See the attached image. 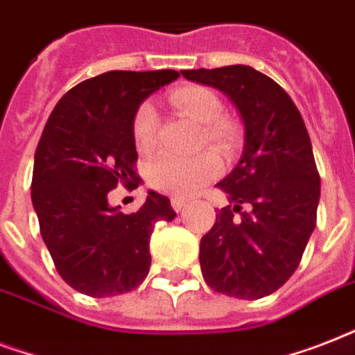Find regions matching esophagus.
Listing matches in <instances>:
<instances>
[{"label":"esophagus","instance_id":"obj_1","mask_svg":"<svg viewBox=\"0 0 355 355\" xmlns=\"http://www.w3.org/2000/svg\"><path fill=\"white\" fill-rule=\"evenodd\" d=\"M171 206L175 211H182L186 206H188V200L180 199V197H173L171 199Z\"/></svg>","mask_w":355,"mask_h":355}]
</instances>
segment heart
Listing matches in <instances>:
<instances>
[{"label":"heart","mask_w":355,"mask_h":355,"mask_svg":"<svg viewBox=\"0 0 355 355\" xmlns=\"http://www.w3.org/2000/svg\"><path fill=\"white\" fill-rule=\"evenodd\" d=\"M171 103L200 125L199 144H210L223 153H232L241 141V127L225 116L223 101L206 86L189 85L177 88L169 96ZM158 134V112L153 103H141L134 114L132 138L139 153L155 149ZM221 173V160L214 150L193 156L160 155L147 166V180L155 189L173 197H191Z\"/></svg>","instance_id":"heart-1"}]
</instances>
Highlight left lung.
Masks as SVG:
<instances>
[{"instance_id": "left-lung-1", "label": "left lung", "mask_w": 355, "mask_h": 355, "mask_svg": "<svg viewBox=\"0 0 355 355\" xmlns=\"http://www.w3.org/2000/svg\"><path fill=\"white\" fill-rule=\"evenodd\" d=\"M182 75L225 92L245 123L241 160L217 184L230 205L200 239V270L214 291L258 300L291 278L317 225L320 177L311 139L286 90L250 66Z\"/></svg>"}]
</instances>
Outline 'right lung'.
Returning a JSON list of instances; mask_svg holds the SVG:
<instances>
[{"mask_svg": "<svg viewBox=\"0 0 355 355\" xmlns=\"http://www.w3.org/2000/svg\"><path fill=\"white\" fill-rule=\"evenodd\" d=\"M177 77L175 69L97 75L73 86L44 127L31 199L58 275L83 295L101 298L136 289L149 272L153 228L177 216L156 191L132 214L108 205L119 184L128 191L139 186L134 114Z\"/></svg>", "mask_w": 355, "mask_h": 355, "instance_id": "obj_1", "label": "right lung"}]
</instances>
